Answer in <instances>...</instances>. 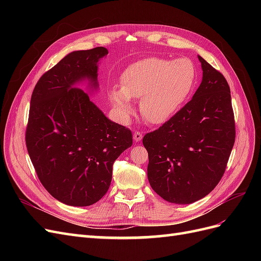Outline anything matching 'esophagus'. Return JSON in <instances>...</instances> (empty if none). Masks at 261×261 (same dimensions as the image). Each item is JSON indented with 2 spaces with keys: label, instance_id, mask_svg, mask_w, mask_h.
I'll return each mask as SVG.
<instances>
[{
  "label": "esophagus",
  "instance_id": "34e87169",
  "mask_svg": "<svg viewBox=\"0 0 261 261\" xmlns=\"http://www.w3.org/2000/svg\"><path fill=\"white\" fill-rule=\"evenodd\" d=\"M133 139H134V140H135V141H136V143H137V141H140L141 139H143V134H141L140 132H135V133H134V136H133Z\"/></svg>",
  "mask_w": 261,
  "mask_h": 261
}]
</instances>
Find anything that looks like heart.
I'll return each mask as SVG.
<instances>
[{
    "label": "heart",
    "mask_w": 261,
    "mask_h": 261,
    "mask_svg": "<svg viewBox=\"0 0 261 261\" xmlns=\"http://www.w3.org/2000/svg\"><path fill=\"white\" fill-rule=\"evenodd\" d=\"M197 70L187 58H147L133 63L120 78L121 88L109 91V100L122 120L133 114V100L151 124L170 121L186 103L195 88Z\"/></svg>",
    "instance_id": "heart-1"
}]
</instances>
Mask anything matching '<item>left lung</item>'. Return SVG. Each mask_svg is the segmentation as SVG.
<instances>
[{
	"label": "left lung",
	"instance_id": "left-lung-1",
	"mask_svg": "<svg viewBox=\"0 0 261 261\" xmlns=\"http://www.w3.org/2000/svg\"><path fill=\"white\" fill-rule=\"evenodd\" d=\"M198 60L202 81L192 100L143 139L150 186L177 204L199 200L218 185L235 141L230 87L200 55Z\"/></svg>",
	"mask_w": 261,
	"mask_h": 261
}]
</instances>
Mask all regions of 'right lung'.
<instances>
[{"label": "right lung", "instance_id": "obj_1", "mask_svg": "<svg viewBox=\"0 0 261 261\" xmlns=\"http://www.w3.org/2000/svg\"><path fill=\"white\" fill-rule=\"evenodd\" d=\"M108 53L103 46L68 53L41 76L31 96L30 160L43 187L68 206L99 201L111 184L114 161L133 145L130 130L89 98L99 90L98 64Z\"/></svg>", "mask_w": 261, "mask_h": 261}]
</instances>
